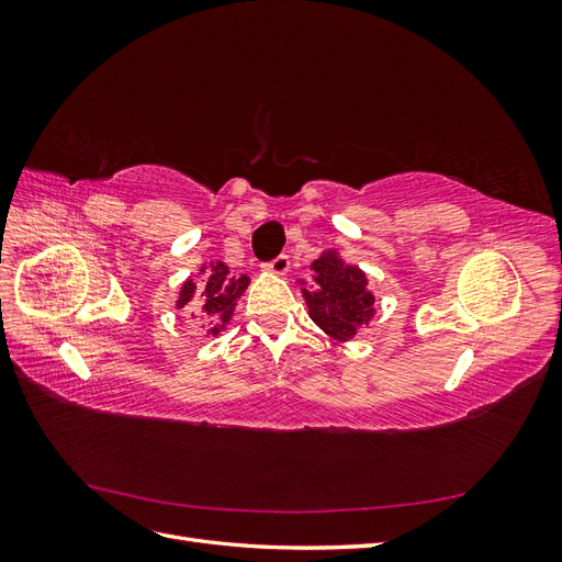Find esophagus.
I'll return each instance as SVG.
<instances>
[{"mask_svg":"<svg viewBox=\"0 0 562 562\" xmlns=\"http://www.w3.org/2000/svg\"><path fill=\"white\" fill-rule=\"evenodd\" d=\"M262 269H265V271H271V274H285V271L291 269V258H288V255L281 252V255H277L274 260L265 262Z\"/></svg>","mask_w":562,"mask_h":562,"instance_id":"34e87169","label":"esophagus"}]
</instances>
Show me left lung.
<instances>
[{
    "instance_id": "8db88e82",
    "label": "left lung",
    "mask_w": 562,
    "mask_h": 562,
    "mask_svg": "<svg viewBox=\"0 0 562 562\" xmlns=\"http://www.w3.org/2000/svg\"><path fill=\"white\" fill-rule=\"evenodd\" d=\"M314 288H304L310 316L316 326L335 339H349L372 316V293H368L366 274L359 267L345 265L335 250L323 252L312 262Z\"/></svg>"
}]
</instances>
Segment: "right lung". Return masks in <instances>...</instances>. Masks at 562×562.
<instances>
[{
    "label": "right lung",
    "instance_id": "right-lung-1",
    "mask_svg": "<svg viewBox=\"0 0 562 562\" xmlns=\"http://www.w3.org/2000/svg\"><path fill=\"white\" fill-rule=\"evenodd\" d=\"M246 285H248L246 274L234 277L225 262H213L209 271H203L199 283H194L192 279L184 281L178 297V307L180 310L190 307L192 316L196 314V307H201L203 312L201 318H211V321H217L220 326H225V323L232 318L234 302L241 297ZM220 326H215L211 333L215 335Z\"/></svg>",
    "mask_w": 562,
    "mask_h": 562
}]
</instances>
